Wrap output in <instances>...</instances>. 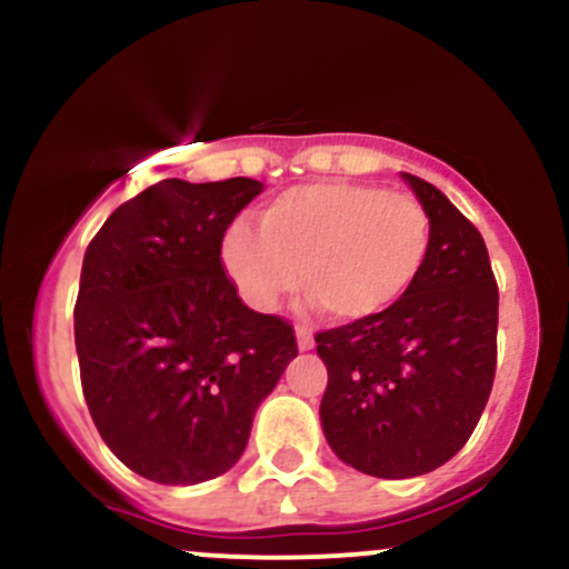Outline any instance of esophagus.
<instances>
[{"label":"esophagus","mask_w":569,"mask_h":569,"mask_svg":"<svg viewBox=\"0 0 569 569\" xmlns=\"http://www.w3.org/2000/svg\"><path fill=\"white\" fill-rule=\"evenodd\" d=\"M297 347H300L302 352L313 349V332L308 330L306 325H297Z\"/></svg>","instance_id":"obj_1"}]
</instances>
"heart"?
I'll return each mask as SVG.
<instances>
[{
  "mask_svg": "<svg viewBox=\"0 0 569 569\" xmlns=\"http://www.w3.org/2000/svg\"><path fill=\"white\" fill-rule=\"evenodd\" d=\"M432 252V217L405 192L375 183L317 181L269 200L258 228L233 222L222 237V267L239 295L272 311L306 286L336 321L391 311L421 280Z\"/></svg>",
  "mask_w": 569,
  "mask_h": 569,
  "instance_id": "heart-1",
  "label": "heart"
}]
</instances>
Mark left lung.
<instances>
[{
    "instance_id": "obj_1",
    "label": "left lung",
    "mask_w": 569,
    "mask_h": 569,
    "mask_svg": "<svg viewBox=\"0 0 569 569\" xmlns=\"http://www.w3.org/2000/svg\"><path fill=\"white\" fill-rule=\"evenodd\" d=\"M432 217L421 280L391 311L317 332L327 366L321 429L360 473L410 479L468 443L496 380L498 283L473 222L405 173Z\"/></svg>"
}]
</instances>
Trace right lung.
Segmentation results:
<instances>
[{"label":"right lung","instance_id":"1","mask_svg":"<svg viewBox=\"0 0 569 569\" xmlns=\"http://www.w3.org/2000/svg\"><path fill=\"white\" fill-rule=\"evenodd\" d=\"M261 189L164 178L118 206L84 252L73 306L84 401L109 451L159 485L233 468L297 358L295 327L250 311L222 267V237Z\"/></svg>","mask_w":569,"mask_h":569}]
</instances>
